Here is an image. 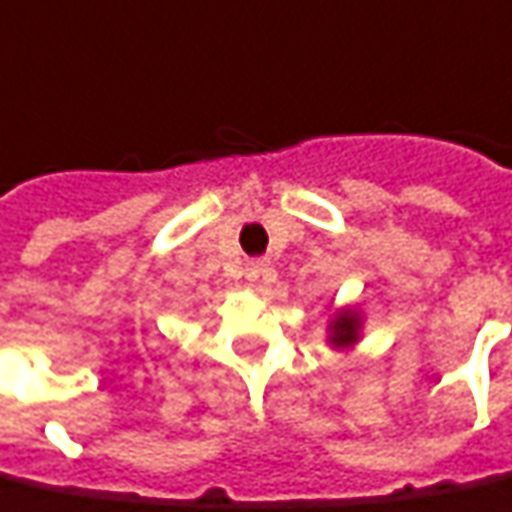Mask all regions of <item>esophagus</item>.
<instances>
[{"mask_svg": "<svg viewBox=\"0 0 512 512\" xmlns=\"http://www.w3.org/2000/svg\"><path fill=\"white\" fill-rule=\"evenodd\" d=\"M246 279L249 282H266V279H274V268H271V263L268 260H252L249 266H246Z\"/></svg>", "mask_w": 512, "mask_h": 512, "instance_id": "34e87169", "label": "esophagus"}]
</instances>
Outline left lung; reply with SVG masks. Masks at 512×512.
<instances>
[{"label": "left lung", "mask_w": 512, "mask_h": 512, "mask_svg": "<svg viewBox=\"0 0 512 512\" xmlns=\"http://www.w3.org/2000/svg\"><path fill=\"white\" fill-rule=\"evenodd\" d=\"M363 317L355 306H344L331 317L328 325V344L333 350H350L352 344L361 342Z\"/></svg>", "instance_id": "8db88e82"}]
</instances>
